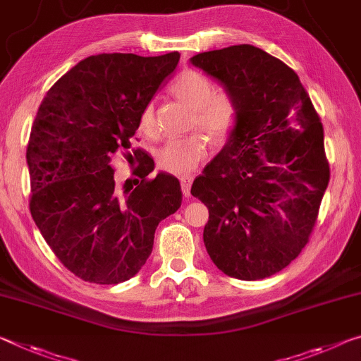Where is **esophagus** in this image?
<instances>
[{
    "label": "esophagus",
    "mask_w": 361,
    "mask_h": 361,
    "mask_svg": "<svg viewBox=\"0 0 361 361\" xmlns=\"http://www.w3.org/2000/svg\"><path fill=\"white\" fill-rule=\"evenodd\" d=\"M192 180L194 176L192 175H183L180 181H181V190L183 194H185V197H190L191 196V185H192Z\"/></svg>",
    "instance_id": "1"
}]
</instances>
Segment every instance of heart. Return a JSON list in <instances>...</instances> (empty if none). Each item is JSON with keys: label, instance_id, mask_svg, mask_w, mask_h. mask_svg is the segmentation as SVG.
Here are the masks:
<instances>
[{"label": "heart", "instance_id": "heart-1", "mask_svg": "<svg viewBox=\"0 0 361 361\" xmlns=\"http://www.w3.org/2000/svg\"><path fill=\"white\" fill-rule=\"evenodd\" d=\"M171 93L194 109L192 127L202 128L212 140L223 142L230 138L236 127L238 111L234 99L225 91L212 93V83L202 73L186 71L171 85ZM138 127L146 135L156 133L154 106L141 109ZM212 145L202 131L173 138L164 145L157 154L159 167L173 175H188L209 157Z\"/></svg>", "mask_w": 361, "mask_h": 361}]
</instances>
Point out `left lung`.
I'll return each mask as SVG.
<instances>
[{
	"label": "left lung",
	"instance_id": "8db88e82",
	"mask_svg": "<svg viewBox=\"0 0 361 361\" xmlns=\"http://www.w3.org/2000/svg\"><path fill=\"white\" fill-rule=\"evenodd\" d=\"M234 99L236 127L192 183L209 209L204 244L216 268L255 281L302 252L329 183L323 125L299 77L252 44L191 57Z\"/></svg>",
	"mask_w": 361,
	"mask_h": 361
}]
</instances>
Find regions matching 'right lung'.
I'll use <instances>...</instances> for the list:
<instances>
[{
	"mask_svg": "<svg viewBox=\"0 0 361 361\" xmlns=\"http://www.w3.org/2000/svg\"><path fill=\"white\" fill-rule=\"evenodd\" d=\"M180 54H98L49 88L27 146L30 212L67 270L88 283L133 278L152 252L160 221L181 205V186L135 149L133 185L118 186L114 160L128 151L141 109L167 83ZM130 162V160H128ZM128 181V180H127Z\"/></svg>",
	"mask_w": 361,
	"mask_h": 361,
	"instance_id": "add662e5",
	"label": "right lung"
}]
</instances>
